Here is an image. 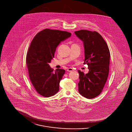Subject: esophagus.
Listing matches in <instances>:
<instances>
[{
    "mask_svg": "<svg viewBox=\"0 0 132 132\" xmlns=\"http://www.w3.org/2000/svg\"><path fill=\"white\" fill-rule=\"evenodd\" d=\"M67 71L68 72H72V71H73L74 70H73V69H72V68H69L67 70Z\"/></svg>",
    "mask_w": 132,
    "mask_h": 132,
    "instance_id": "obj_1",
    "label": "esophagus"
}]
</instances>
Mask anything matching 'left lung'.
I'll list each match as a JSON object with an SVG mask.
<instances>
[{
	"label": "left lung",
	"instance_id": "left-lung-1",
	"mask_svg": "<svg viewBox=\"0 0 132 132\" xmlns=\"http://www.w3.org/2000/svg\"><path fill=\"white\" fill-rule=\"evenodd\" d=\"M75 34L84 43V64H87L89 69L86 74L78 70L79 92L82 96L92 99L101 94L106 82L110 51L106 42L97 32L82 30Z\"/></svg>",
	"mask_w": 132,
	"mask_h": 132
}]
</instances>
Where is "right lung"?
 I'll use <instances>...</instances> for the list:
<instances>
[{
	"instance_id": "right-lung-1",
	"label": "right lung",
	"mask_w": 132,
	"mask_h": 132,
	"mask_svg": "<svg viewBox=\"0 0 132 132\" xmlns=\"http://www.w3.org/2000/svg\"><path fill=\"white\" fill-rule=\"evenodd\" d=\"M71 36L67 31L46 29L38 32L31 41L26 64L32 85L43 96L50 97L59 91L65 70L57 69L53 71L49 63L54 57L58 45Z\"/></svg>"
}]
</instances>
